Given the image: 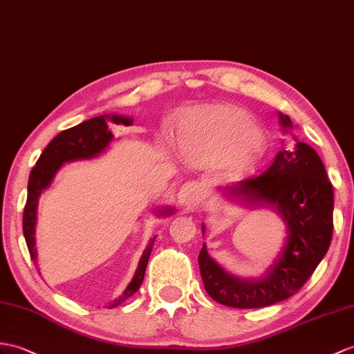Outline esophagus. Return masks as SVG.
I'll return each mask as SVG.
<instances>
[{
	"instance_id": "obj_1",
	"label": "esophagus",
	"mask_w": 354,
	"mask_h": 354,
	"mask_svg": "<svg viewBox=\"0 0 354 354\" xmlns=\"http://www.w3.org/2000/svg\"><path fill=\"white\" fill-rule=\"evenodd\" d=\"M203 194V185L201 183H197V180H188L187 184L180 187L178 193V202L180 207L193 208L197 203H201Z\"/></svg>"
}]
</instances>
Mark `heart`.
Returning a JSON list of instances; mask_svg holds the SVG:
<instances>
[{
    "mask_svg": "<svg viewBox=\"0 0 354 354\" xmlns=\"http://www.w3.org/2000/svg\"><path fill=\"white\" fill-rule=\"evenodd\" d=\"M176 146L187 160L212 162L249 174L266 155V142L250 114L232 104H216L190 110L179 122Z\"/></svg>",
    "mask_w": 354,
    "mask_h": 354,
    "instance_id": "heart-1",
    "label": "heart"
}]
</instances>
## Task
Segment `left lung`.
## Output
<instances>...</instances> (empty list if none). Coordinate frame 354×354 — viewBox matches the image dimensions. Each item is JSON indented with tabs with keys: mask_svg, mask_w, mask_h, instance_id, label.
<instances>
[{
	"mask_svg": "<svg viewBox=\"0 0 354 354\" xmlns=\"http://www.w3.org/2000/svg\"><path fill=\"white\" fill-rule=\"evenodd\" d=\"M279 123L283 133L292 128L286 114L279 113ZM294 140V146L279 152L261 176L217 188L227 201L277 212L286 227L281 250L257 277L229 273L209 257L203 243L199 253L203 286L221 305L257 309L288 299L305 285L328 250L333 231V188L318 153L309 145Z\"/></svg>",
	"mask_w": 354,
	"mask_h": 354,
	"instance_id": "8db88e82",
	"label": "left lung"
}]
</instances>
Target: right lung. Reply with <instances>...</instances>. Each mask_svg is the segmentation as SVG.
I'll return each mask as SVG.
<instances>
[{
    "instance_id": "obj_1",
    "label": "right lung",
    "mask_w": 354,
    "mask_h": 354,
    "mask_svg": "<svg viewBox=\"0 0 354 354\" xmlns=\"http://www.w3.org/2000/svg\"><path fill=\"white\" fill-rule=\"evenodd\" d=\"M134 119L128 116H119V114H104L93 119H88L78 123L77 127L64 129L59 136H55L51 143H49L45 151L40 155L36 166L32 167L30 178H28V192H27V203L24 208V218H22V229L24 236H26L27 248L32 261L37 259L36 250V225H37V205L40 196L45 190L51 187L55 175L59 170L68 162L81 161V160H92L100 157L101 153L106 151V147L114 140V136L110 129L111 123L116 125H133ZM175 209L171 207H162L155 209V216L166 217L174 214ZM153 236L149 240V244L146 245L143 254L140 257L138 266L136 273L131 279V282L119 297L114 299L109 308H116L120 303L128 300L131 295L138 291L140 285L143 282L145 271L149 261L151 252L155 243Z\"/></svg>"
}]
</instances>
